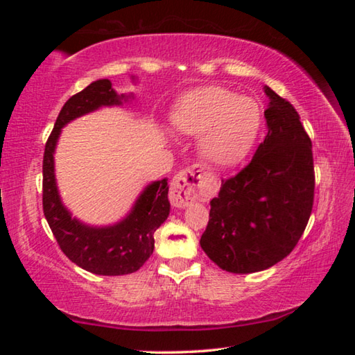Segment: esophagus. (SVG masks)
I'll use <instances>...</instances> for the list:
<instances>
[{
	"mask_svg": "<svg viewBox=\"0 0 355 355\" xmlns=\"http://www.w3.org/2000/svg\"><path fill=\"white\" fill-rule=\"evenodd\" d=\"M207 171L202 166L194 164L177 173L171 184V203L175 208H186L196 200H203L209 194L205 183Z\"/></svg>",
	"mask_w": 355,
	"mask_h": 355,
	"instance_id": "obj_1",
	"label": "esophagus"
}]
</instances>
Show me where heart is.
Listing matches in <instances>:
<instances>
[{
  "mask_svg": "<svg viewBox=\"0 0 355 355\" xmlns=\"http://www.w3.org/2000/svg\"><path fill=\"white\" fill-rule=\"evenodd\" d=\"M258 101L225 87L209 86L189 92L172 112L177 131L201 136L200 152L209 164L232 167L245 158L261 130Z\"/></svg>",
  "mask_w": 355,
  "mask_h": 355,
  "instance_id": "1",
  "label": "heart"
}]
</instances>
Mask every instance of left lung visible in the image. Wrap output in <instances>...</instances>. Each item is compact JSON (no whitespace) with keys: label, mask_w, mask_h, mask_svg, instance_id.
<instances>
[{"label":"left lung","mask_w":355,"mask_h":355,"mask_svg":"<svg viewBox=\"0 0 355 355\" xmlns=\"http://www.w3.org/2000/svg\"><path fill=\"white\" fill-rule=\"evenodd\" d=\"M268 135L250 163L225 180L211 200L200 245L233 274L264 271L302 236L313 208L311 141L290 101L264 86Z\"/></svg>","instance_id":"8db88e82"}]
</instances>
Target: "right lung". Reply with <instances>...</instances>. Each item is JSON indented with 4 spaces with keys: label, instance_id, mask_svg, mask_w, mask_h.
Here are the masks:
<instances>
[{
    "label": "right lung",
    "instance_id": "obj_1",
    "mask_svg": "<svg viewBox=\"0 0 355 355\" xmlns=\"http://www.w3.org/2000/svg\"><path fill=\"white\" fill-rule=\"evenodd\" d=\"M135 80V78H133ZM135 95L117 94L110 80H97L70 97L56 119L44 153V214L59 248L71 261L98 275L136 272L153 254L156 232L167 219V178L147 184L130 213L111 225H89L71 216L59 196L55 152L65 125L105 106H120Z\"/></svg>",
    "mask_w": 355,
    "mask_h": 355
}]
</instances>
